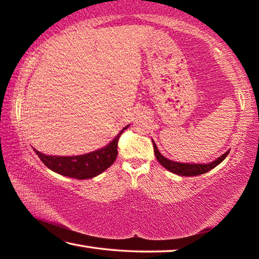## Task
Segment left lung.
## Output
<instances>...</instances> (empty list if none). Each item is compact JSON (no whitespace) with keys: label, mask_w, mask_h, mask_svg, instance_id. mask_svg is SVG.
<instances>
[{"label":"left lung","mask_w":259,"mask_h":259,"mask_svg":"<svg viewBox=\"0 0 259 259\" xmlns=\"http://www.w3.org/2000/svg\"><path fill=\"white\" fill-rule=\"evenodd\" d=\"M152 142H153V146H154V154H155L156 160L159 161V163L161 165H163L164 168L166 170H169L170 172L178 175V176H182V177L198 176V175H202L210 171V170L213 169L214 166H217L219 163H222L230 153V150H229L227 152H225L224 154L218 156L216 160H213L212 162H209V163H186V162L185 163H183V162H177V161L166 159L165 156H163L160 153L159 148H157L156 144L154 143V140L152 139Z\"/></svg>","instance_id":"obj_1"}]
</instances>
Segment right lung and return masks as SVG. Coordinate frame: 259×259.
<instances>
[{"label": "right lung", "mask_w": 259, "mask_h": 259, "mask_svg": "<svg viewBox=\"0 0 259 259\" xmlns=\"http://www.w3.org/2000/svg\"><path fill=\"white\" fill-rule=\"evenodd\" d=\"M128 124L117 134L112 142L98 150L81 155L59 156L48 155L33 148L40 160L48 168L63 176L76 179H89L98 176L109 168L117 156V140L123 131L129 128Z\"/></svg>", "instance_id": "1"}]
</instances>
